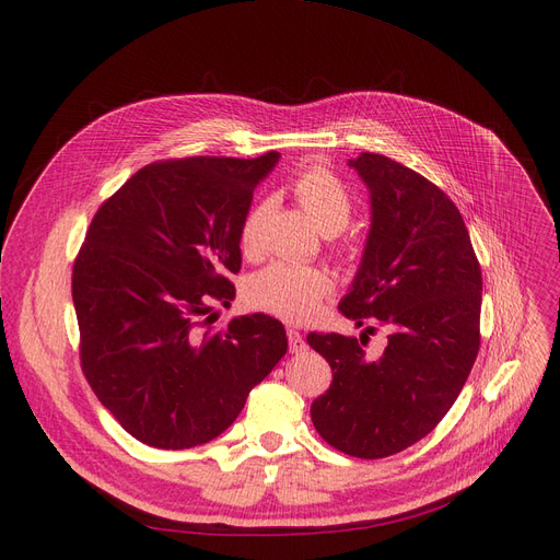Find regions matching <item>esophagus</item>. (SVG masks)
<instances>
[{
    "mask_svg": "<svg viewBox=\"0 0 560 560\" xmlns=\"http://www.w3.org/2000/svg\"><path fill=\"white\" fill-rule=\"evenodd\" d=\"M288 347H290L292 354H302V351L308 349L304 336L298 329H288Z\"/></svg>",
    "mask_w": 560,
    "mask_h": 560,
    "instance_id": "esophagus-1",
    "label": "esophagus"
}]
</instances>
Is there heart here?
Segmentation results:
<instances>
[{
	"label": "heart",
	"mask_w": 560,
	"mask_h": 560,
	"mask_svg": "<svg viewBox=\"0 0 560 560\" xmlns=\"http://www.w3.org/2000/svg\"><path fill=\"white\" fill-rule=\"evenodd\" d=\"M292 195L300 201L311 222L327 235L342 231L354 203L347 188L336 176L322 167L304 170L290 186ZM268 206L256 203L241 224V247L254 252L260 243V229ZM331 279L327 272L298 262H272L252 277L247 285V298L254 306L281 315L285 319H308L319 311L322 300L329 295Z\"/></svg>",
	"instance_id": "1"
}]
</instances>
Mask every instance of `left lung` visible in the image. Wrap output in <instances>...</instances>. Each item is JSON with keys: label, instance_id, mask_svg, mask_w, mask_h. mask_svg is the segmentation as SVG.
<instances>
[{"label": "left lung", "instance_id": "left-lung-1", "mask_svg": "<svg viewBox=\"0 0 560 560\" xmlns=\"http://www.w3.org/2000/svg\"><path fill=\"white\" fill-rule=\"evenodd\" d=\"M370 192L363 258L340 311L388 327L381 357L361 340L308 334L334 370L311 406L317 433L342 454L384 458L445 418L479 351L481 268L454 201L422 174L381 154L349 159ZM372 331V327H368Z\"/></svg>", "mask_w": 560, "mask_h": 560}]
</instances>
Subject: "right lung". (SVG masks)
I'll return each instance as SVG.
<instances>
[{"label": "right lung", "instance_id": "1", "mask_svg": "<svg viewBox=\"0 0 560 560\" xmlns=\"http://www.w3.org/2000/svg\"><path fill=\"white\" fill-rule=\"evenodd\" d=\"M279 159L152 163L102 203L85 233L72 270L81 368L144 445L188 450L218 438L288 351L270 315L233 317L220 331L205 316L235 298L241 224Z\"/></svg>", "mask_w": 560, "mask_h": 560}]
</instances>
